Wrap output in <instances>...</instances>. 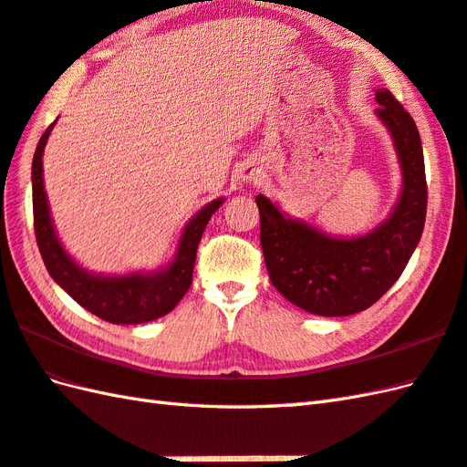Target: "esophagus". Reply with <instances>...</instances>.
I'll return each instance as SVG.
<instances>
[{"instance_id":"esophagus-1","label":"esophagus","mask_w":467,"mask_h":467,"mask_svg":"<svg viewBox=\"0 0 467 467\" xmlns=\"http://www.w3.org/2000/svg\"><path fill=\"white\" fill-rule=\"evenodd\" d=\"M237 178H240L244 183L257 182V178H260V168H257L254 161H244L240 165V170H237Z\"/></svg>"}]
</instances>
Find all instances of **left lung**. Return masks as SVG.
<instances>
[{"mask_svg":"<svg viewBox=\"0 0 467 467\" xmlns=\"http://www.w3.org/2000/svg\"><path fill=\"white\" fill-rule=\"evenodd\" d=\"M376 118L389 131L401 188L389 215L361 235H331L257 195L260 240L269 279L287 302L309 314L364 312L398 282L426 223L428 185L416 121L389 89H376Z\"/></svg>","mask_w":467,"mask_h":467,"instance_id":"obj_1","label":"left lung"}]
</instances>
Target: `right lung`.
<instances>
[{"mask_svg": "<svg viewBox=\"0 0 467 467\" xmlns=\"http://www.w3.org/2000/svg\"><path fill=\"white\" fill-rule=\"evenodd\" d=\"M56 123L57 119L41 136L31 163L36 240L49 275L81 307L109 324L136 326L170 314L192 285L195 252L203 230L225 200L217 198L192 215V220L183 225L171 260L158 269H138L118 275L89 272L69 255L51 220L44 185V150Z\"/></svg>", "mask_w": 467, "mask_h": 467, "instance_id": "right-lung-1", "label": "right lung"}]
</instances>
